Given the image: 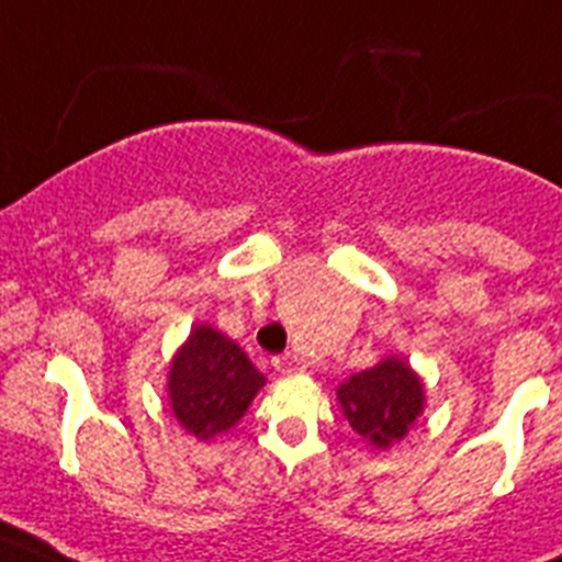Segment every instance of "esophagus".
<instances>
[{
	"label": "esophagus",
	"mask_w": 562,
	"mask_h": 562,
	"mask_svg": "<svg viewBox=\"0 0 562 562\" xmlns=\"http://www.w3.org/2000/svg\"><path fill=\"white\" fill-rule=\"evenodd\" d=\"M271 363H274L277 372H282V375H293V372H302L305 369V363H302V358L296 356V352H282V356H274L271 358Z\"/></svg>",
	"instance_id": "esophagus-1"
}]
</instances>
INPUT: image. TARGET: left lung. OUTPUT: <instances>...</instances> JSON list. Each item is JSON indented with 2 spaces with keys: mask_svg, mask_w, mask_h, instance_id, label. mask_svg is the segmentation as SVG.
<instances>
[{
  "mask_svg": "<svg viewBox=\"0 0 562 562\" xmlns=\"http://www.w3.org/2000/svg\"><path fill=\"white\" fill-rule=\"evenodd\" d=\"M336 394L352 431L378 448L397 442L423 412V383L401 358L358 372Z\"/></svg>",
  "mask_w": 562,
  "mask_h": 562,
  "instance_id": "left-lung-1",
  "label": "left lung"
}]
</instances>
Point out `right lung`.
<instances>
[{
  "label": "right lung",
  "instance_id": "right-lung-1",
  "mask_svg": "<svg viewBox=\"0 0 562 562\" xmlns=\"http://www.w3.org/2000/svg\"><path fill=\"white\" fill-rule=\"evenodd\" d=\"M262 383L249 356L212 327H195L170 363L173 414L199 439L235 426Z\"/></svg>",
  "mask_w": 562,
  "mask_h": 562
}]
</instances>
